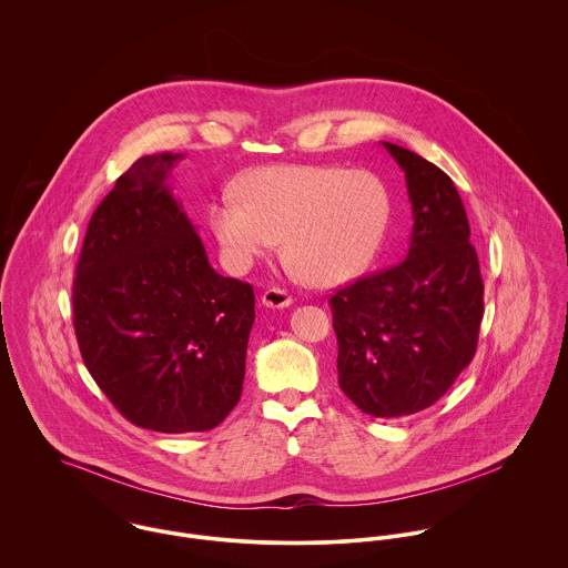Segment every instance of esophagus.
<instances>
[{"label":"esophagus","instance_id":"esophagus-1","mask_svg":"<svg viewBox=\"0 0 568 568\" xmlns=\"http://www.w3.org/2000/svg\"><path fill=\"white\" fill-rule=\"evenodd\" d=\"M262 304L266 308H288L293 304V297L286 293V291H280V288H268L264 291L262 295Z\"/></svg>","mask_w":568,"mask_h":568}]
</instances>
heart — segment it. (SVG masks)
Wrapping results in <instances>:
<instances>
[{
  "mask_svg": "<svg viewBox=\"0 0 568 568\" xmlns=\"http://www.w3.org/2000/svg\"><path fill=\"white\" fill-rule=\"evenodd\" d=\"M210 210V227L227 266L246 273L280 236L295 277L341 284L358 275L383 243L392 199L372 170L271 165L246 174Z\"/></svg>",
  "mask_w": 568,
  "mask_h": 568,
  "instance_id": "1",
  "label": "heart"
}]
</instances>
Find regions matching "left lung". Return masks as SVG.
I'll use <instances>...</instances> for the list:
<instances>
[{
  "mask_svg": "<svg viewBox=\"0 0 568 568\" xmlns=\"http://www.w3.org/2000/svg\"><path fill=\"white\" fill-rule=\"evenodd\" d=\"M405 172L413 212L406 257L329 297L338 387L363 413L400 417L437 403L470 365L484 282L453 179L383 142Z\"/></svg>",
  "mask_w": 568,
  "mask_h": 568,
  "instance_id": "8db88e82",
  "label": "left lung"
}]
</instances>
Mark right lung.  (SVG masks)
Wrapping results in <instances>:
<instances>
[{
    "mask_svg": "<svg viewBox=\"0 0 568 568\" xmlns=\"http://www.w3.org/2000/svg\"><path fill=\"white\" fill-rule=\"evenodd\" d=\"M185 155H144L93 212L72 288L82 361L135 426L199 433L243 394L253 288L210 264L172 194Z\"/></svg>",
    "mask_w": 568,
    "mask_h": 568,
    "instance_id": "obj_1",
    "label": "right lung"
}]
</instances>
